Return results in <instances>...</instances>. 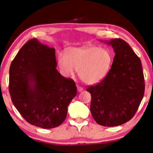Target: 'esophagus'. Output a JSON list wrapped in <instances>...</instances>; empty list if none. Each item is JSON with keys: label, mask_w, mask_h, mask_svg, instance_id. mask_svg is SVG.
<instances>
[{"label": "esophagus", "mask_w": 153, "mask_h": 153, "mask_svg": "<svg viewBox=\"0 0 153 153\" xmlns=\"http://www.w3.org/2000/svg\"><path fill=\"white\" fill-rule=\"evenodd\" d=\"M76 87H77V90L78 91H79V92H81V91H82V90H83V88H82V87H80V86H76Z\"/></svg>", "instance_id": "esophagus-1"}]
</instances>
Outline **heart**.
Here are the masks:
<instances>
[{"label": "heart", "mask_w": 153, "mask_h": 153, "mask_svg": "<svg viewBox=\"0 0 153 153\" xmlns=\"http://www.w3.org/2000/svg\"><path fill=\"white\" fill-rule=\"evenodd\" d=\"M114 56L107 49L86 45L68 49L67 55L59 53L58 65L67 77L78 71L80 79L87 85H95L106 76L113 63Z\"/></svg>", "instance_id": "heart-1"}]
</instances>
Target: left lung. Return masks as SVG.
<instances>
[{"instance_id": "left-lung-1", "label": "left lung", "mask_w": 153, "mask_h": 153, "mask_svg": "<svg viewBox=\"0 0 153 153\" xmlns=\"http://www.w3.org/2000/svg\"><path fill=\"white\" fill-rule=\"evenodd\" d=\"M115 52L108 74L101 82L86 88L91 94L90 112L96 123L115 127L135 114L145 92L141 62L130 45L120 38L105 41Z\"/></svg>"}]
</instances>
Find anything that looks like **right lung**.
Returning <instances> with one entry per match:
<instances>
[{
	"label": "right lung",
	"instance_id": "1",
	"mask_svg": "<svg viewBox=\"0 0 153 153\" xmlns=\"http://www.w3.org/2000/svg\"><path fill=\"white\" fill-rule=\"evenodd\" d=\"M55 49L36 38L22 47L9 70L12 102L25 120L43 129L58 127L77 93L73 79L56 68Z\"/></svg>",
	"mask_w": 153,
	"mask_h": 153
}]
</instances>
